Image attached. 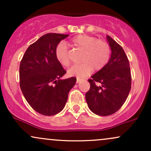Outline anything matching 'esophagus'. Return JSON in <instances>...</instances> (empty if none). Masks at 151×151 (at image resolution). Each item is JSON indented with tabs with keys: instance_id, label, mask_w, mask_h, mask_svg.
Masks as SVG:
<instances>
[{
	"instance_id": "1",
	"label": "esophagus",
	"mask_w": 151,
	"mask_h": 151,
	"mask_svg": "<svg viewBox=\"0 0 151 151\" xmlns=\"http://www.w3.org/2000/svg\"><path fill=\"white\" fill-rule=\"evenodd\" d=\"M82 81V79H80V78H77V83L80 82V81Z\"/></svg>"
}]
</instances>
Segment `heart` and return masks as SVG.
<instances>
[{
	"mask_svg": "<svg viewBox=\"0 0 151 151\" xmlns=\"http://www.w3.org/2000/svg\"><path fill=\"white\" fill-rule=\"evenodd\" d=\"M72 45L84 50V53L81 59L82 63L74 65L69 70V74L71 76L85 77L92 70H102L110 59L111 47L109 43L93 36L79 35L72 40ZM55 53L57 60L62 66H70L71 60L66 43H59L55 48Z\"/></svg>",
	"mask_w": 151,
	"mask_h": 151,
	"instance_id": "1",
	"label": "heart"
}]
</instances>
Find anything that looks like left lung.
<instances>
[{
  "label": "left lung",
  "mask_w": 151,
  "mask_h": 151,
  "mask_svg": "<svg viewBox=\"0 0 151 151\" xmlns=\"http://www.w3.org/2000/svg\"><path fill=\"white\" fill-rule=\"evenodd\" d=\"M106 39L111 50V58L106 65L88 80L90 89L85 95L90 110L102 116L119 110L131 88L129 61L125 52L110 36L107 35Z\"/></svg>",
  "instance_id": "obj_1"
}]
</instances>
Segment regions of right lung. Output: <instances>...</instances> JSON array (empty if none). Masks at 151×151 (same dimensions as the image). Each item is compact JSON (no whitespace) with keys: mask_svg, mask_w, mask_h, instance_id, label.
Masks as SVG:
<instances>
[{"mask_svg":"<svg viewBox=\"0 0 151 151\" xmlns=\"http://www.w3.org/2000/svg\"><path fill=\"white\" fill-rule=\"evenodd\" d=\"M69 35L47 33L30 45L20 64V86L26 101L37 113L53 116L64 109L77 79H61L66 73L55 48Z\"/></svg>","mask_w":151,"mask_h":151,"instance_id":"right-lung-1","label":"right lung"}]
</instances>
